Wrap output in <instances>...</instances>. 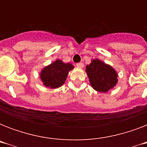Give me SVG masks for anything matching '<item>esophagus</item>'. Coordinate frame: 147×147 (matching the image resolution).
<instances>
[{
  "mask_svg": "<svg viewBox=\"0 0 147 147\" xmlns=\"http://www.w3.org/2000/svg\"><path fill=\"white\" fill-rule=\"evenodd\" d=\"M76 65L78 67V68H83L84 67V64H83L82 62H79V63H77Z\"/></svg>",
  "mask_w": 147,
  "mask_h": 147,
  "instance_id": "esophagus-1",
  "label": "esophagus"
}]
</instances>
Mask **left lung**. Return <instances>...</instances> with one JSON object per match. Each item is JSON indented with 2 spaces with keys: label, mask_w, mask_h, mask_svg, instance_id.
Returning <instances> with one entry per match:
<instances>
[{
  "label": "left lung",
  "mask_w": 147,
  "mask_h": 147,
  "mask_svg": "<svg viewBox=\"0 0 147 147\" xmlns=\"http://www.w3.org/2000/svg\"><path fill=\"white\" fill-rule=\"evenodd\" d=\"M85 71L92 87L98 92L106 93L116 86L118 75L116 70L105 62L95 59L86 65Z\"/></svg>",
  "instance_id": "8db88e82"
}]
</instances>
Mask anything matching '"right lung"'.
<instances>
[{
  "instance_id": "1",
  "label": "right lung",
  "mask_w": 147,
  "mask_h": 147,
  "mask_svg": "<svg viewBox=\"0 0 147 147\" xmlns=\"http://www.w3.org/2000/svg\"><path fill=\"white\" fill-rule=\"evenodd\" d=\"M73 69L71 63H65L57 59L41 70L40 78L46 87L58 88L64 84L69 72Z\"/></svg>"
}]
</instances>
